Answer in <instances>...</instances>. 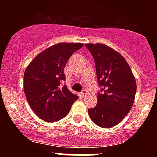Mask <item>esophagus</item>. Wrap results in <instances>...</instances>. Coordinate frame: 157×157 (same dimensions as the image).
<instances>
[{"label": "esophagus", "mask_w": 157, "mask_h": 157, "mask_svg": "<svg viewBox=\"0 0 157 157\" xmlns=\"http://www.w3.org/2000/svg\"><path fill=\"white\" fill-rule=\"evenodd\" d=\"M81 94L82 97H86V96L88 95V91H87L86 90H83L81 92Z\"/></svg>", "instance_id": "obj_1"}]
</instances>
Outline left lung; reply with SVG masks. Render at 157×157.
<instances>
[{
	"label": "left lung",
	"instance_id": "8db88e82",
	"mask_svg": "<svg viewBox=\"0 0 157 157\" xmlns=\"http://www.w3.org/2000/svg\"><path fill=\"white\" fill-rule=\"evenodd\" d=\"M95 61L98 85V104L89 109L95 124L103 128L115 127L123 120L133 106L135 98V78L130 66L118 52L106 45L86 44Z\"/></svg>",
	"mask_w": 157,
	"mask_h": 157
}]
</instances>
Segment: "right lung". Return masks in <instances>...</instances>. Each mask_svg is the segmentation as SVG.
<instances>
[{
	"mask_svg": "<svg viewBox=\"0 0 157 157\" xmlns=\"http://www.w3.org/2000/svg\"><path fill=\"white\" fill-rule=\"evenodd\" d=\"M83 46L82 43H58L39 53L27 66L23 90L31 109L40 119L52 123L68 114L78 97L66 86L63 69L69 58Z\"/></svg>",
	"mask_w": 157,
	"mask_h": 157,
	"instance_id": "add662e5",
	"label": "right lung"
}]
</instances>
